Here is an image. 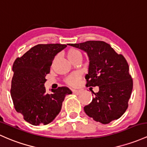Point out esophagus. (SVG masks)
Segmentation results:
<instances>
[{
  "label": "esophagus",
  "instance_id": "1",
  "mask_svg": "<svg viewBox=\"0 0 147 147\" xmlns=\"http://www.w3.org/2000/svg\"><path fill=\"white\" fill-rule=\"evenodd\" d=\"M72 92L76 94H79L81 92L80 90H72Z\"/></svg>",
  "mask_w": 147,
  "mask_h": 147
}]
</instances>
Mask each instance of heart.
I'll return each instance as SVG.
<instances>
[{
    "label": "heart",
    "instance_id": "b5f03b06",
    "mask_svg": "<svg viewBox=\"0 0 147 147\" xmlns=\"http://www.w3.org/2000/svg\"><path fill=\"white\" fill-rule=\"evenodd\" d=\"M67 55L68 59L71 61V62L75 60L76 59H77V58H79V57L82 58L81 53H80L79 50H76V49H74V48L69 49V50L67 51ZM56 58H55V59H56ZM80 78V74L74 73V74H72L71 75L69 76L66 80H67V83L69 85H70V86H75L78 83Z\"/></svg>",
    "mask_w": 147,
    "mask_h": 147
}]
</instances>
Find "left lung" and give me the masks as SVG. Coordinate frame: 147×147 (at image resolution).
Wrapping results in <instances>:
<instances>
[{
    "label": "left lung",
    "instance_id": "1",
    "mask_svg": "<svg viewBox=\"0 0 147 147\" xmlns=\"http://www.w3.org/2000/svg\"><path fill=\"white\" fill-rule=\"evenodd\" d=\"M69 45L88 54L90 62L86 86H99L98 92H92L94 97L91 103L84 107L86 114L103 124L118 119L127 110L133 87L126 59L104 41Z\"/></svg>",
    "mask_w": 147,
    "mask_h": 147
}]
</instances>
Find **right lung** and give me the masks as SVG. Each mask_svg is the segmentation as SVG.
Returning <instances> with one entry per match:
<instances>
[{"instance_id":"1","label":"right lung","mask_w":147,"mask_h":147,"mask_svg":"<svg viewBox=\"0 0 147 147\" xmlns=\"http://www.w3.org/2000/svg\"><path fill=\"white\" fill-rule=\"evenodd\" d=\"M67 46L38 44L14 62L11 97L15 110L31 125L51 123L60 112L65 96L72 93L67 87H59L47 93L44 86L55 55Z\"/></svg>"}]
</instances>
